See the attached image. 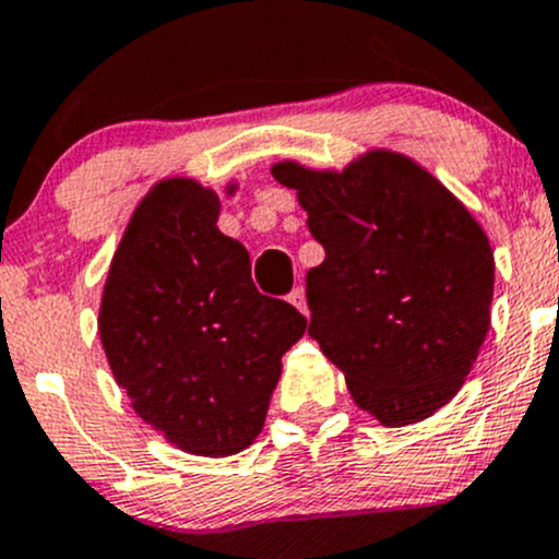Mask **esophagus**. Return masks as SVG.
<instances>
[{
	"label": "esophagus",
	"mask_w": 559,
	"mask_h": 559,
	"mask_svg": "<svg viewBox=\"0 0 559 559\" xmlns=\"http://www.w3.org/2000/svg\"><path fill=\"white\" fill-rule=\"evenodd\" d=\"M289 302H292V306H295V308H297V311H300V313H306V316H308V302H306V292H302V289H300V286H297V289H292V292H289Z\"/></svg>",
	"instance_id": "34e87169"
}]
</instances>
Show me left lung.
I'll use <instances>...</instances> for the list:
<instances>
[{"label": "left lung", "instance_id": "8db88e82", "mask_svg": "<svg viewBox=\"0 0 559 559\" xmlns=\"http://www.w3.org/2000/svg\"><path fill=\"white\" fill-rule=\"evenodd\" d=\"M297 189L324 262L306 275L308 335L381 425L436 414L489 330L495 259L476 218L405 156L373 151L343 173L273 167Z\"/></svg>", "mask_w": 559, "mask_h": 559}]
</instances>
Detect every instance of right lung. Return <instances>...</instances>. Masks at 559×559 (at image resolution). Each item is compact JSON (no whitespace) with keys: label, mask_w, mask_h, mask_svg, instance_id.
<instances>
[{"label":"right lung","mask_w":559,"mask_h":559,"mask_svg":"<svg viewBox=\"0 0 559 559\" xmlns=\"http://www.w3.org/2000/svg\"><path fill=\"white\" fill-rule=\"evenodd\" d=\"M218 197L162 180L134 211L107 273L99 337L140 419L178 449L229 456L262 432L281 357L306 316L262 295Z\"/></svg>","instance_id":"1"}]
</instances>
